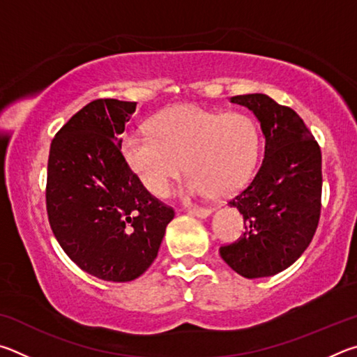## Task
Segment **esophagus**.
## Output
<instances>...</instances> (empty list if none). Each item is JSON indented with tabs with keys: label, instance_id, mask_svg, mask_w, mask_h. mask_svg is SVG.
I'll return each mask as SVG.
<instances>
[{
	"label": "esophagus",
	"instance_id": "1",
	"mask_svg": "<svg viewBox=\"0 0 357 357\" xmlns=\"http://www.w3.org/2000/svg\"><path fill=\"white\" fill-rule=\"evenodd\" d=\"M189 213L192 215H197V217H208L211 214V209L200 208V206H192V208H189Z\"/></svg>",
	"mask_w": 357,
	"mask_h": 357
}]
</instances>
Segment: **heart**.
I'll use <instances>...</instances> for the list:
<instances>
[{"label": "heart", "mask_w": 357, "mask_h": 357, "mask_svg": "<svg viewBox=\"0 0 357 357\" xmlns=\"http://www.w3.org/2000/svg\"><path fill=\"white\" fill-rule=\"evenodd\" d=\"M148 126L151 134L132 132L121 148L132 172L157 197L167 195L184 165L190 172L184 184L190 195L214 190L229 195L247 183L255 168L259 134L245 113L183 104L154 114Z\"/></svg>", "instance_id": "heart-1"}]
</instances>
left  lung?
Returning <instances> with one entry per match:
<instances>
[{"label": "left lung", "mask_w": 357, "mask_h": 357, "mask_svg": "<svg viewBox=\"0 0 357 357\" xmlns=\"http://www.w3.org/2000/svg\"><path fill=\"white\" fill-rule=\"evenodd\" d=\"M253 112L264 135V159L228 203L244 217L238 241L219 252L245 279L282 273L312 243L321 214V149L304 121L266 94L231 98Z\"/></svg>", "instance_id": "obj_1"}]
</instances>
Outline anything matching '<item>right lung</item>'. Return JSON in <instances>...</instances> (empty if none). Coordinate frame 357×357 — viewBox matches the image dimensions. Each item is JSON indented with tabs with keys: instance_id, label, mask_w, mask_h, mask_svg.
I'll list each match as a JSON object with an SVG mask.
<instances>
[{
	"instance_id": "obj_1",
	"label": "right lung",
	"mask_w": 357,
	"mask_h": 357,
	"mask_svg": "<svg viewBox=\"0 0 357 357\" xmlns=\"http://www.w3.org/2000/svg\"><path fill=\"white\" fill-rule=\"evenodd\" d=\"M137 102L98 99L52 140L47 214L68 257L107 282L140 277L157 257L173 208L144 189L121 153Z\"/></svg>"
}]
</instances>
